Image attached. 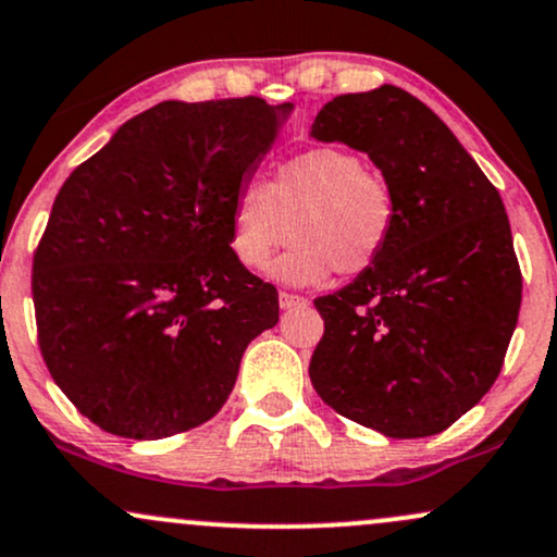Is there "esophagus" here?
Here are the masks:
<instances>
[{"label": "esophagus", "instance_id": "obj_1", "mask_svg": "<svg viewBox=\"0 0 557 557\" xmlns=\"http://www.w3.org/2000/svg\"><path fill=\"white\" fill-rule=\"evenodd\" d=\"M307 298L304 296H296V293H285L280 290V307L283 309H296V307H307Z\"/></svg>", "mask_w": 557, "mask_h": 557}]
</instances>
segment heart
Here are the masks:
<instances>
[{
	"label": "heart",
	"mask_w": 557,
	"mask_h": 557,
	"mask_svg": "<svg viewBox=\"0 0 557 557\" xmlns=\"http://www.w3.org/2000/svg\"><path fill=\"white\" fill-rule=\"evenodd\" d=\"M396 195L359 152L309 148L272 169L267 185L246 182L232 198L230 248L237 264L261 272L290 235L272 274L288 285H320L338 272L364 274L386 253Z\"/></svg>",
	"instance_id": "1"
}]
</instances>
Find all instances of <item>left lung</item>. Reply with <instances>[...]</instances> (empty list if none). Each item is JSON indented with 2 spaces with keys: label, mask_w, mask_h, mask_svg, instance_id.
<instances>
[{
  "label": "left lung",
  "mask_w": 557,
  "mask_h": 557,
  "mask_svg": "<svg viewBox=\"0 0 557 557\" xmlns=\"http://www.w3.org/2000/svg\"><path fill=\"white\" fill-rule=\"evenodd\" d=\"M311 137L368 152L396 195L375 267L317 298L309 362L322 401L391 438L442 433L503 370L521 267L497 187L431 108L383 87L333 97Z\"/></svg>",
  "instance_id": "8db88e82"
}]
</instances>
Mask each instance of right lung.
Wrapping results in <instances>:
<instances>
[{
    "instance_id": "right-lung-1",
    "label": "right lung",
    "mask_w": 557,
    "mask_h": 557,
    "mask_svg": "<svg viewBox=\"0 0 557 557\" xmlns=\"http://www.w3.org/2000/svg\"><path fill=\"white\" fill-rule=\"evenodd\" d=\"M288 110L158 102L60 187L34 253L36 333L102 431L166 438L211 420L250 341L277 325L274 285L232 256L230 209Z\"/></svg>"
}]
</instances>
